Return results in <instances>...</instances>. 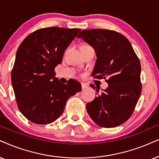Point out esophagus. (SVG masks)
<instances>
[{
    "label": "esophagus",
    "mask_w": 159,
    "mask_h": 159,
    "mask_svg": "<svg viewBox=\"0 0 159 159\" xmlns=\"http://www.w3.org/2000/svg\"><path fill=\"white\" fill-rule=\"evenodd\" d=\"M81 87H82V89H86V88L87 87V84H86L84 83H81Z\"/></svg>",
    "instance_id": "1"
}]
</instances>
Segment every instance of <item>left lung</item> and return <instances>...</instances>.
I'll list each match as a JSON object with an SVG mask.
<instances>
[{
    "instance_id": "1",
    "label": "left lung",
    "mask_w": 159,
    "mask_h": 159,
    "mask_svg": "<svg viewBox=\"0 0 159 159\" xmlns=\"http://www.w3.org/2000/svg\"><path fill=\"white\" fill-rule=\"evenodd\" d=\"M77 37L94 48L97 55L92 76L108 86L86 104L92 120L103 128L119 126L133 114L142 92L141 65L124 35L108 29L83 30ZM94 89L95 86L90 85ZM100 88L97 87V92Z\"/></svg>"
}]
</instances>
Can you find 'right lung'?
<instances>
[{"label":"right lung","mask_w":159,"mask_h":159,"mask_svg":"<svg viewBox=\"0 0 159 159\" xmlns=\"http://www.w3.org/2000/svg\"><path fill=\"white\" fill-rule=\"evenodd\" d=\"M80 31L40 29L26 37L18 48L11 84L18 108L29 121L39 125L54 122L65 110L68 98L81 90L75 80L65 84L55 77V67Z\"/></svg>","instance_id":"add662e5"}]
</instances>
